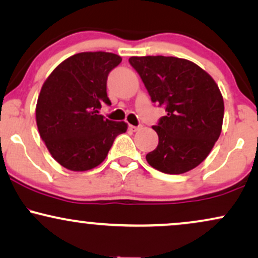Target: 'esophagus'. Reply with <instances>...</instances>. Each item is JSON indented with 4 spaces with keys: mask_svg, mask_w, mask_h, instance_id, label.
I'll list each match as a JSON object with an SVG mask.
<instances>
[{
    "mask_svg": "<svg viewBox=\"0 0 258 258\" xmlns=\"http://www.w3.org/2000/svg\"><path fill=\"white\" fill-rule=\"evenodd\" d=\"M140 127H142V126H133V125H130L128 128L131 130L132 132H136V131H138V130H140Z\"/></svg>",
    "mask_w": 258,
    "mask_h": 258,
    "instance_id": "34e87169",
    "label": "esophagus"
}]
</instances>
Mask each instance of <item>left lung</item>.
<instances>
[{
    "mask_svg": "<svg viewBox=\"0 0 258 258\" xmlns=\"http://www.w3.org/2000/svg\"><path fill=\"white\" fill-rule=\"evenodd\" d=\"M152 102L165 106L152 128L158 145L146 155L164 174H184L204 162L219 138L224 100L216 81L193 61L177 57H131Z\"/></svg>",
    "mask_w": 258,
    "mask_h": 258,
    "instance_id": "obj_1",
    "label": "left lung"
}]
</instances>
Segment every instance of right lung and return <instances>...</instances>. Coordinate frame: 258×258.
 Wrapping results in <instances>:
<instances>
[{
	"label": "right lung",
	"instance_id": "1",
	"mask_svg": "<svg viewBox=\"0 0 258 258\" xmlns=\"http://www.w3.org/2000/svg\"><path fill=\"white\" fill-rule=\"evenodd\" d=\"M110 52H82L52 71L39 94L35 119L51 156L71 171L101 164L127 123L103 118L99 110L107 96V77L121 63Z\"/></svg>",
	"mask_w": 258,
	"mask_h": 258
}]
</instances>
